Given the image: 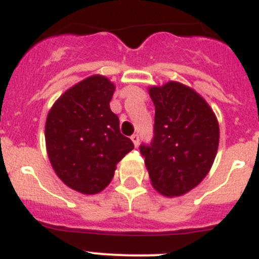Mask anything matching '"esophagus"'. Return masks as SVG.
<instances>
[{
    "mask_svg": "<svg viewBox=\"0 0 259 259\" xmlns=\"http://www.w3.org/2000/svg\"><path fill=\"white\" fill-rule=\"evenodd\" d=\"M131 140H132V142H134L135 146H139V144H140V136H139V135H137V134L132 135Z\"/></svg>",
    "mask_w": 259,
    "mask_h": 259,
    "instance_id": "esophagus-1",
    "label": "esophagus"
}]
</instances>
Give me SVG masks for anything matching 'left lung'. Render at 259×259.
<instances>
[{
    "label": "left lung",
    "mask_w": 259,
    "mask_h": 259,
    "mask_svg": "<svg viewBox=\"0 0 259 259\" xmlns=\"http://www.w3.org/2000/svg\"><path fill=\"white\" fill-rule=\"evenodd\" d=\"M148 91L155 106L154 139L140 151L154 189L169 198L181 196L212 168L220 142L217 117L195 90L180 82Z\"/></svg>",
    "instance_id": "obj_1"
}]
</instances>
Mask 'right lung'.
<instances>
[{"label":"right lung","instance_id":"obj_1","mask_svg":"<svg viewBox=\"0 0 259 259\" xmlns=\"http://www.w3.org/2000/svg\"><path fill=\"white\" fill-rule=\"evenodd\" d=\"M115 84L95 74L66 90L47 114L45 139L59 179L78 193L94 195L110 184L134 144L123 136L110 110Z\"/></svg>","mask_w":259,"mask_h":259}]
</instances>
